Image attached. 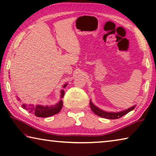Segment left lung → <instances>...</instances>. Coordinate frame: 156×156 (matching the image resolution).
Returning a JSON list of instances; mask_svg holds the SVG:
<instances>
[{"mask_svg":"<svg viewBox=\"0 0 156 156\" xmlns=\"http://www.w3.org/2000/svg\"><path fill=\"white\" fill-rule=\"evenodd\" d=\"M90 108L92 109V111L95 113V114L98 116H100L101 118H106V119H117V118H121L122 116L125 115V114H127V113H128L130 111L133 110L136 106V105H134L133 106H132V107L126 109V110L119 111V112H108V111H103L101 110V108L97 107V106H95L94 104L92 103L91 100L90 101Z\"/></svg>","mask_w":156,"mask_h":156,"instance_id":"8db88e82","label":"left lung"}]
</instances>
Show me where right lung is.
<instances>
[{
    "label": "right lung",
    "instance_id": "obj_1",
    "mask_svg": "<svg viewBox=\"0 0 156 156\" xmlns=\"http://www.w3.org/2000/svg\"><path fill=\"white\" fill-rule=\"evenodd\" d=\"M68 85L67 83L64 84L63 85V88H65L66 87V85ZM61 95H60V100L57 102L56 104L54 105H50V106H43L40 105V104H37V105H34V104H22V108L26 109L29 113H34V114L37 116V117H41V118H47L52 116L53 115L57 114L61 111V109L63 106V101H62V98L64 96V90H62ZM18 100H20V99L17 98Z\"/></svg>",
    "mask_w": 156,
    "mask_h": 156
}]
</instances>
